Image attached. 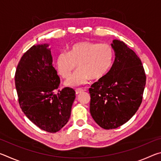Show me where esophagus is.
Instances as JSON below:
<instances>
[{
	"mask_svg": "<svg viewBox=\"0 0 161 161\" xmlns=\"http://www.w3.org/2000/svg\"><path fill=\"white\" fill-rule=\"evenodd\" d=\"M84 92V89H75L76 94H80V93H81V92Z\"/></svg>",
	"mask_w": 161,
	"mask_h": 161,
	"instance_id": "34e87169",
	"label": "esophagus"
}]
</instances>
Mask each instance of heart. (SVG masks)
Masks as SVG:
<instances>
[{
  "label": "heart",
  "mask_w": 161,
  "mask_h": 161,
  "mask_svg": "<svg viewBox=\"0 0 161 161\" xmlns=\"http://www.w3.org/2000/svg\"><path fill=\"white\" fill-rule=\"evenodd\" d=\"M114 51L107 43L88 41L72 45L67 53H61L57 58V68L62 77L69 79L76 69L77 72L66 84L77 86L85 84L89 79L98 80L104 77L112 64Z\"/></svg>",
  "instance_id": "1"
}]
</instances>
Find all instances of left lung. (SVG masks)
<instances>
[{
    "label": "left lung",
    "instance_id": "left-lung-1",
    "mask_svg": "<svg viewBox=\"0 0 161 161\" xmlns=\"http://www.w3.org/2000/svg\"><path fill=\"white\" fill-rule=\"evenodd\" d=\"M115 59L104 77L89 88L90 113L104 129H116L139 108L146 77L140 58L124 42L113 40Z\"/></svg>",
    "mask_w": 161,
    "mask_h": 161
}]
</instances>
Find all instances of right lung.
<instances>
[{
  "label": "right lung",
  "mask_w": 161,
  "mask_h": 161,
  "mask_svg": "<svg viewBox=\"0 0 161 161\" xmlns=\"http://www.w3.org/2000/svg\"><path fill=\"white\" fill-rule=\"evenodd\" d=\"M47 47L33 45L24 53L16 68L15 83L25 116L40 129L55 133L69 121L75 92L65 87L55 93L60 80Z\"/></svg>",
  "instance_id": "add662e5"
}]
</instances>
